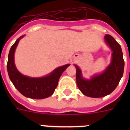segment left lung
<instances>
[{"label":"left lung","mask_w":130,"mask_h":130,"mask_svg":"<svg viewBox=\"0 0 130 130\" xmlns=\"http://www.w3.org/2000/svg\"><path fill=\"white\" fill-rule=\"evenodd\" d=\"M104 40L112 53L111 63L102 73L86 79L78 66L74 65L77 85L81 92L88 97L102 98L110 94L117 88L123 75L124 61L121 47L109 34H106Z\"/></svg>","instance_id":"8db88e82"}]
</instances>
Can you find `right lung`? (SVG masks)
Instances as JSON below:
<instances>
[{"label": "right lung", "mask_w": 130, "mask_h": 130, "mask_svg": "<svg viewBox=\"0 0 130 130\" xmlns=\"http://www.w3.org/2000/svg\"><path fill=\"white\" fill-rule=\"evenodd\" d=\"M24 36L19 37L10 48L7 63L9 77L14 87L24 96L32 99H44L53 94L60 77L70 64L57 68L49 75L42 77H30L21 74L15 65L14 53L19 40Z\"/></svg>", "instance_id": "obj_1"}]
</instances>
